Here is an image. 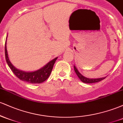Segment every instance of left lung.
<instances>
[{
  "mask_svg": "<svg viewBox=\"0 0 123 123\" xmlns=\"http://www.w3.org/2000/svg\"><path fill=\"white\" fill-rule=\"evenodd\" d=\"M74 71H75V73H76V74H77V76H78V77L79 78V79L83 83H97V82H99V81H101V80H104V79L106 78V77H101V78H97V79L87 78V77H86L85 76H83L82 74L79 72V71L78 69H77V68H76L74 65Z\"/></svg>",
  "mask_w": 123,
  "mask_h": 123,
  "instance_id": "left-lung-1",
  "label": "left lung"
}]
</instances>
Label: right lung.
<instances>
[{
	"instance_id": "obj_1",
	"label": "right lung",
	"mask_w": 123,
	"mask_h": 123,
	"mask_svg": "<svg viewBox=\"0 0 123 123\" xmlns=\"http://www.w3.org/2000/svg\"><path fill=\"white\" fill-rule=\"evenodd\" d=\"M6 40L5 43L6 60L10 68L12 69V72L14 73L15 75L18 79H19L22 81H24L25 82L31 83V84H40L47 79L51 73L53 66L58 57L54 58L40 69L35 71L25 72L23 70H19L12 64L8 58L6 46Z\"/></svg>"
}]
</instances>
